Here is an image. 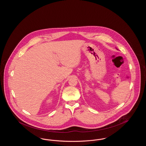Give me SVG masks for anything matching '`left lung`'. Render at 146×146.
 <instances>
[{
	"instance_id": "obj_1",
	"label": "left lung",
	"mask_w": 146,
	"mask_h": 146,
	"mask_svg": "<svg viewBox=\"0 0 146 146\" xmlns=\"http://www.w3.org/2000/svg\"><path fill=\"white\" fill-rule=\"evenodd\" d=\"M117 50H118V49H117Z\"/></svg>"
}]
</instances>
